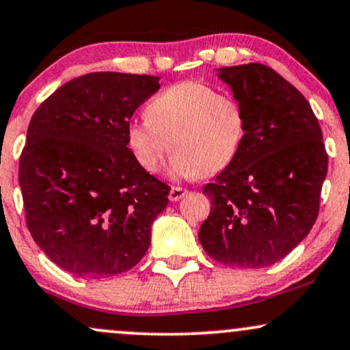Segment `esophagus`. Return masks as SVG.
Returning a JSON list of instances; mask_svg holds the SVG:
<instances>
[{"label": "esophagus", "mask_w": 350, "mask_h": 350, "mask_svg": "<svg viewBox=\"0 0 350 350\" xmlns=\"http://www.w3.org/2000/svg\"><path fill=\"white\" fill-rule=\"evenodd\" d=\"M186 194H187V189H183L179 186H172L170 191V200L171 202H178V200L183 199Z\"/></svg>", "instance_id": "esophagus-1"}]
</instances>
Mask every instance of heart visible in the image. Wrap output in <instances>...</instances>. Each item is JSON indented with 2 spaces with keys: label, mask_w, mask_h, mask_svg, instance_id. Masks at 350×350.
Here are the masks:
<instances>
[{
  "label": "heart",
  "mask_w": 350,
  "mask_h": 350,
  "mask_svg": "<svg viewBox=\"0 0 350 350\" xmlns=\"http://www.w3.org/2000/svg\"><path fill=\"white\" fill-rule=\"evenodd\" d=\"M146 120L126 128V143L146 172L161 170L171 150L179 178L212 176L235 159L247 131L242 103L202 82H179L151 98Z\"/></svg>",
  "instance_id": "heart-1"
}]
</instances>
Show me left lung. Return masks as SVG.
<instances>
[{"instance_id": "obj_1", "label": "left lung", "mask_w": 350, "mask_h": 350, "mask_svg": "<svg viewBox=\"0 0 350 350\" xmlns=\"http://www.w3.org/2000/svg\"><path fill=\"white\" fill-rule=\"evenodd\" d=\"M242 103L247 131L235 159L202 189L212 202L199 230L211 258L265 268L303 242L317 219L327 152L308 100L263 64L219 69Z\"/></svg>"}]
</instances>
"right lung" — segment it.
Instances as JSON below:
<instances>
[{
    "instance_id": "1",
    "label": "right lung",
    "mask_w": 350,
    "mask_h": 350,
    "mask_svg": "<svg viewBox=\"0 0 350 350\" xmlns=\"http://www.w3.org/2000/svg\"><path fill=\"white\" fill-rule=\"evenodd\" d=\"M158 88L152 75L92 72L59 87L31 118L19 159L26 224L72 275H118L150 248L170 186L136 163L126 128Z\"/></svg>"
}]
</instances>
